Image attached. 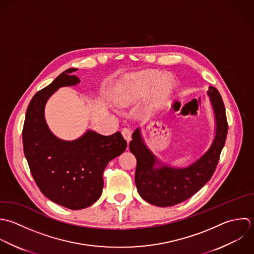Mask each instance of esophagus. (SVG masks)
Returning <instances> with one entry per match:
<instances>
[{
	"instance_id": "34e87169",
	"label": "esophagus",
	"mask_w": 254,
	"mask_h": 254,
	"mask_svg": "<svg viewBox=\"0 0 254 254\" xmlns=\"http://www.w3.org/2000/svg\"><path fill=\"white\" fill-rule=\"evenodd\" d=\"M122 134H123L124 138L127 140V142L128 143V142L130 141V139H131V131H130V129H128V128H124V129L122 130Z\"/></svg>"
}]
</instances>
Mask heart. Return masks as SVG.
I'll list each match as a JSON object with an SVG mask.
<instances>
[{
    "label": "heart",
    "mask_w": 254,
    "mask_h": 254,
    "mask_svg": "<svg viewBox=\"0 0 254 254\" xmlns=\"http://www.w3.org/2000/svg\"><path fill=\"white\" fill-rule=\"evenodd\" d=\"M152 88V96L144 108L147 115H152L163 108L174 89V80L169 75L159 78V74L153 71L139 72L115 89L113 100L117 106L127 107L147 96Z\"/></svg>",
    "instance_id": "1"
}]
</instances>
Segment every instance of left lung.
<instances>
[{
  "mask_svg": "<svg viewBox=\"0 0 254 254\" xmlns=\"http://www.w3.org/2000/svg\"><path fill=\"white\" fill-rule=\"evenodd\" d=\"M207 95L214 112L215 135L210 147L188 165L177 167L161 160L145 143L141 128L133 131L129 150L136 158L134 181L139 196L147 203L175 206L195 195L212 178L226 142L228 122L219 91L209 86Z\"/></svg>",
  "mask_w": 254,
  "mask_h": 254,
  "instance_id": "obj_1",
  "label": "left lung"
}]
</instances>
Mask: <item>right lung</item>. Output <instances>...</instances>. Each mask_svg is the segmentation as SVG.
I'll list each match as a JSON object with an SVG mask.
<instances>
[{
	"label": "right lung",
	"instance_id": "right-lung-1",
	"mask_svg": "<svg viewBox=\"0 0 254 254\" xmlns=\"http://www.w3.org/2000/svg\"><path fill=\"white\" fill-rule=\"evenodd\" d=\"M76 70H65L33 96L22 129L23 151L35 183L46 198L70 210L85 209L98 201L106 166L127 148L120 131L106 136L88 128L80 137L64 140L48 127L46 103L59 88L80 83L73 75Z\"/></svg>",
	"mask_w": 254,
	"mask_h": 254
}]
</instances>
